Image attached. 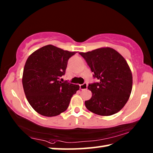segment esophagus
<instances>
[{"mask_svg": "<svg viewBox=\"0 0 153 153\" xmlns=\"http://www.w3.org/2000/svg\"><path fill=\"white\" fill-rule=\"evenodd\" d=\"M79 88L81 90H86L88 88V84H86V83H84V84L79 85Z\"/></svg>", "mask_w": 153, "mask_h": 153, "instance_id": "obj_1", "label": "esophagus"}]
</instances>
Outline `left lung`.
<instances>
[{
  "instance_id": "8db88e82",
  "label": "left lung",
  "mask_w": 153,
  "mask_h": 153,
  "mask_svg": "<svg viewBox=\"0 0 153 153\" xmlns=\"http://www.w3.org/2000/svg\"><path fill=\"white\" fill-rule=\"evenodd\" d=\"M98 82L89 84L92 97L85 101L90 111L101 116L117 113L125 106L132 89V74L128 63L117 51L102 47L79 53Z\"/></svg>"
}]
</instances>
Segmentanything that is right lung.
Returning <instances> with one entry per match:
<instances>
[{"label": "right lung", "mask_w": 153, "mask_h": 153, "mask_svg": "<svg viewBox=\"0 0 153 153\" xmlns=\"http://www.w3.org/2000/svg\"><path fill=\"white\" fill-rule=\"evenodd\" d=\"M76 53L48 45L27 58L23 72V88L28 102L38 113L54 117L68 108L79 86L59 79L65 74L68 59Z\"/></svg>", "instance_id": "obj_1"}]
</instances>
